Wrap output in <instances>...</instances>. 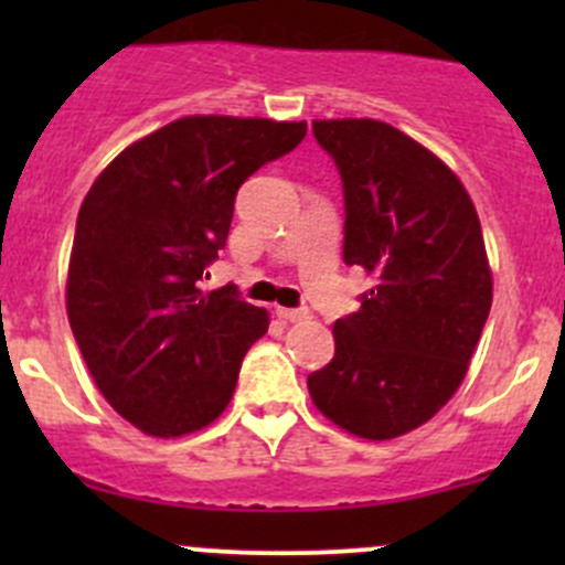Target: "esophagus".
<instances>
[{
    "instance_id": "34e87169",
    "label": "esophagus",
    "mask_w": 565,
    "mask_h": 565,
    "mask_svg": "<svg viewBox=\"0 0 565 565\" xmlns=\"http://www.w3.org/2000/svg\"><path fill=\"white\" fill-rule=\"evenodd\" d=\"M276 317L284 319V322H303V319H309V311L306 309H281V306H278Z\"/></svg>"
}]
</instances>
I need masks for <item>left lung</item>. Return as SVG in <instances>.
Wrapping results in <instances>:
<instances>
[{
	"instance_id": "8db88e82",
	"label": "left lung",
	"mask_w": 565,
	"mask_h": 565,
	"mask_svg": "<svg viewBox=\"0 0 565 565\" xmlns=\"http://www.w3.org/2000/svg\"><path fill=\"white\" fill-rule=\"evenodd\" d=\"M344 188V262L377 278L335 319V355L309 374L317 409L391 440L457 393L492 306L481 221L459 177L380 119H315Z\"/></svg>"
}]
</instances>
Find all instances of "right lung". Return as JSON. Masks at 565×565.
Wrapping results in <instances>:
<instances>
[{
	"instance_id": "1",
	"label": "right lung",
	"mask_w": 565,
	"mask_h": 565,
	"mask_svg": "<svg viewBox=\"0 0 565 565\" xmlns=\"http://www.w3.org/2000/svg\"><path fill=\"white\" fill-rule=\"evenodd\" d=\"M306 122L182 117L119 152L93 182L67 267V319L95 385L125 420L180 437L218 418L265 309L202 292L237 188L303 141Z\"/></svg>"
}]
</instances>
